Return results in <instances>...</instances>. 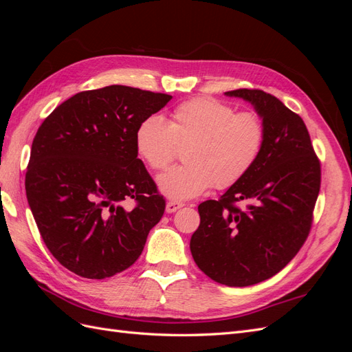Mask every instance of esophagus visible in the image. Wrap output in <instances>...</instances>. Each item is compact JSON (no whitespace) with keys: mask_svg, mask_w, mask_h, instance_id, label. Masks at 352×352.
<instances>
[{"mask_svg":"<svg viewBox=\"0 0 352 352\" xmlns=\"http://www.w3.org/2000/svg\"><path fill=\"white\" fill-rule=\"evenodd\" d=\"M185 204L184 202H180V201H168L167 204H166V212H175V211H177L179 208H182Z\"/></svg>","mask_w":352,"mask_h":352,"instance_id":"34e87169","label":"esophagus"}]
</instances>
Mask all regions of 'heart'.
<instances>
[{
	"label": "heart",
	"instance_id": "b5f03b06",
	"mask_svg": "<svg viewBox=\"0 0 352 352\" xmlns=\"http://www.w3.org/2000/svg\"><path fill=\"white\" fill-rule=\"evenodd\" d=\"M265 141V126L254 111L235 113L211 98L180 104L168 123L160 116L144 119L136 129V150L154 170H163L184 148V166L157 177L168 199H190L208 188L236 184L257 163Z\"/></svg>",
	"mask_w": 352,
	"mask_h": 352
}]
</instances>
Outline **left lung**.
I'll list each match as a JSON object with an SVG mask.
<instances>
[{
  "label": "left lung",
  "mask_w": 352,
  "mask_h": 352,
  "mask_svg": "<svg viewBox=\"0 0 352 352\" xmlns=\"http://www.w3.org/2000/svg\"><path fill=\"white\" fill-rule=\"evenodd\" d=\"M225 95L251 102L265 141L247 175L217 201L198 206L201 221L189 247L210 279L250 286L279 273L304 245L320 190V162L305 123L280 100L260 89Z\"/></svg>",
  "instance_id": "left-lung-1"
}]
</instances>
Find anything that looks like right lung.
<instances>
[{"label": "right lung", "mask_w": 352, "mask_h": 352, "mask_svg": "<svg viewBox=\"0 0 352 352\" xmlns=\"http://www.w3.org/2000/svg\"><path fill=\"white\" fill-rule=\"evenodd\" d=\"M172 100L111 85L60 104L39 126L26 197L47 248L70 272L105 279L140 257L166 201L138 158L140 123ZM135 199L126 210L121 202Z\"/></svg>", "instance_id": "obj_1"}]
</instances>
